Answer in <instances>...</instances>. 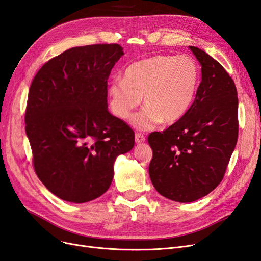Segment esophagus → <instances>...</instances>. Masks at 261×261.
I'll return each instance as SVG.
<instances>
[{"mask_svg": "<svg viewBox=\"0 0 261 261\" xmlns=\"http://www.w3.org/2000/svg\"><path fill=\"white\" fill-rule=\"evenodd\" d=\"M143 142H145V137L143 136L142 133H136V143L140 144V143H143Z\"/></svg>", "mask_w": 261, "mask_h": 261, "instance_id": "1", "label": "esophagus"}]
</instances>
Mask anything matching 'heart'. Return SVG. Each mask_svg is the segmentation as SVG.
<instances>
[{
  "mask_svg": "<svg viewBox=\"0 0 261 261\" xmlns=\"http://www.w3.org/2000/svg\"><path fill=\"white\" fill-rule=\"evenodd\" d=\"M200 79V67L192 56L158 54L143 58L127 67L124 79L117 77L109 82V106L114 115L127 120L143 97L145 106L132 119L137 128L172 124L194 103Z\"/></svg>",
  "mask_w": 261,
  "mask_h": 261,
  "instance_id": "heart-1",
  "label": "heart"
}]
</instances>
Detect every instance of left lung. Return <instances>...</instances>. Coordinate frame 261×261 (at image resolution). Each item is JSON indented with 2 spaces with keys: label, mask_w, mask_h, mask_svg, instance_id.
<instances>
[{
  "label": "left lung",
  "mask_w": 261,
  "mask_h": 261,
  "mask_svg": "<svg viewBox=\"0 0 261 261\" xmlns=\"http://www.w3.org/2000/svg\"><path fill=\"white\" fill-rule=\"evenodd\" d=\"M201 66L194 103L182 119L148 136L150 181L159 194L191 203L215 190L238 142L239 99L234 81L203 49L190 46Z\"/></svg>",
  "instance_id": "1"
}]
</instances>
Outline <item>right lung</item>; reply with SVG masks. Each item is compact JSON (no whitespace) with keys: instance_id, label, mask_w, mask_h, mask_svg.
<instances>
[{"instance_id":"right-lung-1","label":"right lung","mask_w":261,"mask_h":261,"mask_svg":"<svg viewBox=\"0 0 261 261\" xmlns=\"http://www.w3.org/2000/svg\"><path fill=\"white\" fill-rule=\"evenodd\" d=\"M122 55L119 44L72 47L31 82L24 122L33 166L61 199L81 204L103 195L116 158L134 146L133 130L107 105V79Z\"/></svg>"}]
</instances>
